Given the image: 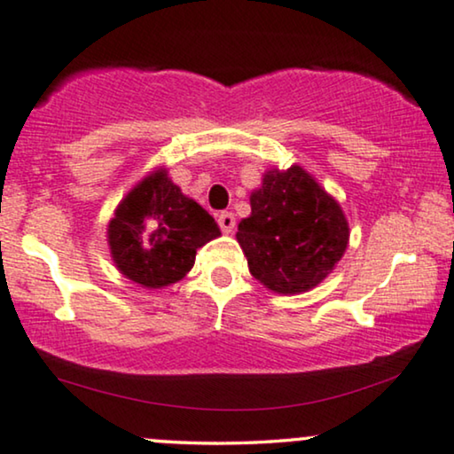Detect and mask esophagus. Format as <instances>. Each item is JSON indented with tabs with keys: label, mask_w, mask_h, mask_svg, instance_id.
I'll list each match as a JSON object with an SVG mask.
<instances>
[{
	"label": "esophagus",
	"mask_w": 454,
	"mask_h": 454,
	"mask_svg": "<svg viewBox=\"0 0 454 454\" xmlns=\"http://www.w3.org/2000/svg\"><path fill=\"white\" fill-rule=\"evenodd\" d=\"M216 221H219V227L223 229V231L225 233H233V229H235V216H233V213H221L219 216H216Z\"/></svg>",
	"instance_id": "1"
}]
</instances>
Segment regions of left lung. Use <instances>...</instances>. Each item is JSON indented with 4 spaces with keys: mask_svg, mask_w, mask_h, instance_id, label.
<instances>
[{
    "mask_svg": "<svg viewBox=\"0 0 454 454\" xmlns=\"http://www.w3.org/2000/svg\"><path fill=\"white\" fill-rule=\"evenodd\" d=\"M252 213L238 225L250 273L278 294L310 290L332 273L348 246L340 204L294 164L269 170L250 196Z\"/></svg>",
    "mask_w": 454,
    "mask_h": 454,
    "instance_id": "1",
    "label": "left lung"
}]
</instances>
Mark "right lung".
<instances>
[{
  "mask_svg": "<svg viewBox=\"0 0 454 454\" xmlns=\"http://www.w3.org/2000/svg\"><path fill=\"white\" fill-rule=\"evenodd\" d=\"M216 235L221 231L213 216L184 196L162 168L127 193L108 225L116 267L148 290L184 279L196 261V250Z\"/></svg>",
  "mask_w": 454,
  "mask_h": 454,
  "instance_id": "1",
  "label": "right lung"
}]
</instances>
